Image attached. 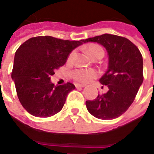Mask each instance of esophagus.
<instances>
[{"label": "esophagus", "instance_id": "1", "mask_svg": "<svg viewBox=\"0 0 154 154\" xmlns=\"http://www.w3.org/2000/svg\"><path fill=\"white\" fill-rule=\"evenodd\" d=\"M75 86H76V87L77 88H81V87H86V85H84V84H75Z\"/></svg>", "mask_w": 154, "mask_h": 154}]
</instances>
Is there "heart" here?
<instances>
[{"mask_svg":"<svg viewBox=\"0 0 154 154\" xmlns=\"http://www.w3.org/2000/svg\"><path fill=\"white\" fill-rule=\"evenodd\" d=\"M88 53L92 57L97 56H102L105 54L104 48L99 44H90L88 46ZM72 54L70 55V58L72 56ZM99 75V72L97 70L94 69H89V68H76L72 72V77L74 80L82 83H87L94 78H96Z\"/></svg>","mask_w":154,"mask_h":154,"instance_id":"1","label":"heart"}]
</instances>
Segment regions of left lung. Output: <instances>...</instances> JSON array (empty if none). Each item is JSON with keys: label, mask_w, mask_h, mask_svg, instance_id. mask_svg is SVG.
I'll use <instances>...</instances> for the list:
<instances>
[{"label": "left lung", "mask_w": 154, "mask_h": 154, "mask_svg": "<svg viewBox=\"0 0 154 154\" xmlns=\"http://www.w3.org/2000/svg\"><path fill=\"white\" fill-rule=\"evenodd\" d=\"M87 42L103 45L109 55L108 69L100 79L109 91L87 100V110L98 119H116L131 106L143 83L142 54L135 44L118 35L104 34L84 40Z\"/></svg>", "instance_id": "left-lung-1"}]
</instances>
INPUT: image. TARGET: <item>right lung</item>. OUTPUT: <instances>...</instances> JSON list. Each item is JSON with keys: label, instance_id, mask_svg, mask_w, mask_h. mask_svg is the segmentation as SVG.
<instances>
[{"label": "right lung", "instance_id": "1", "mask_svg": "<svg viewBox=\"0 0 154 154\" xmlns=\"http://www.w3.org/2000/svg\"><path fill=\"white\" fill-rule=\"evenodd\" d=\"M84 43L52 36L29 38L15 52L11 77L23 107L32 116L50 117L63 107L67 94L75 86L67 82L54 86L50 77L63 66L71 52Z\"/></svg>", "mask_w": 154, "mask_h": 154}]
</instances>
